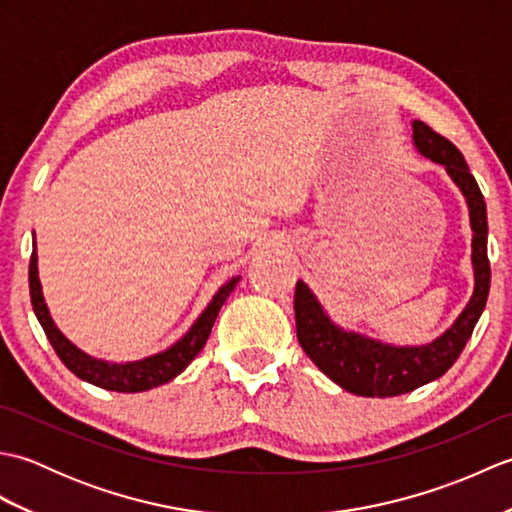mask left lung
<instances>
[{
  "instance_id": "8db88e82",
  "label": "left lung",
  "mask_w": 512,
  "mask_h": 512,
  "mask_svg": "<svg viewBox=\"0 0 512 512\" xmlns=\"http://www.w3.org/2000/svg\"><path fill=\"white\" fill-rule=\"evenodd\" d=\"M413 145L424 158L438 162L451 180L458 184L469 204L473 231V275L475 288L466 308L451 328L427 345H389L372 336L343 330L323 310L312 290L297 281L295 319L297 339L303 352L321 372L336 385L356 396L389 398L409 394L431 380L440 378L458 361L466 341L471 339L475 323L486 308L488 288H491V264H488V220L486 202L469 171L460 149L451 140L422 123L413 121Z\"/></svg>"
}]
</instances>
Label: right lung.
Returning a JSON list of instances; mask_svg holds the SVG:
<instances>
[{"label":"right lung","mask_w":512,"mask_h":512,"mask_svg":"<svg viewBox=\"0 0 512 512\" xmlns=\"http://www.w3.org/2000/svg\"><path fill=\"white\" fill-rule=\"evenodd\" d=\"M28 281H30L32 310H35L43 332H46L50 345L54 347V352H57L63 365L68 367L74 376L85 380V383H92L96 387H103L110 391H123V394H136V391H147V389L169 383V380H173L180 372H184V367H187L193 358L200 354L206 339H209L211 328L217 319V312H220V308L224 306L226 297L235 290L239 277L228 279L226 284L215 292L209 306L204 308V312L195 319L189 332L184 334L180 341L167 347L165 352H158L154 356L143 358V361H132V363L101 361V358L85 354L74 343L65 339L61 330L54 325L46 301H43L39 270H37V250H32L30 255Z\"/></svg>","instance_id":"1"}]
</instances>
